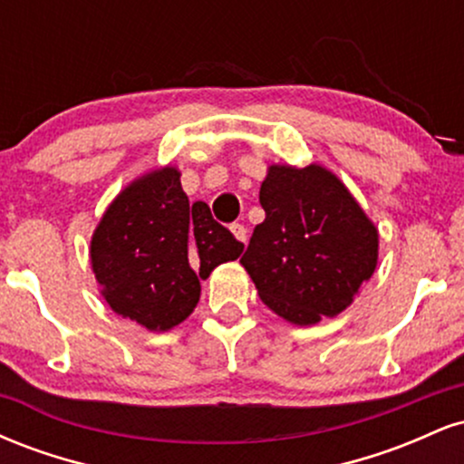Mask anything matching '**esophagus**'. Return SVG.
<instances>
[{"instance_id":"34e87169","label":"esophagus","mask_w":464,"mask_h":464,"mask_svg":"<svg viewBox=\"0 0 464 464\" xmlns=\"http://www.w3.org/2000/svg\"><path fill=\"white\" fill-rule=\"evenodd\" d=\"M231 233L233 236H236L239 242L242 244H246V237H248V231H246V227L244 225H239V222H233L231 225Z\"/></svg>"}]
</instances>
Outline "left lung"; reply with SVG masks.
Listing matches in <instances>:
<instances>
[{"instance_id":"obj_1","label":"left lung","mask_w":464,"mask_h":464,"mask_svg":"<svg viewBox=\"0 0 464 464\" xmlns=\"http://www.w3.org/2000/svg\"><path fill=\"white\" fill-rule=\"evenodd\" d=\"M266 220L239 259L275 314L316 324L347 310L377 266V228L321 165H270L259 189Z\"/></svg>"}]
</instances>
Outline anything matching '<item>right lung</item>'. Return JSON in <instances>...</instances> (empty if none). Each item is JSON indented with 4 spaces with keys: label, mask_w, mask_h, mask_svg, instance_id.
<instances>
[{
    "label": "right lung",
    "mask_w": 464,
    "mask_h": 464,
    "mask_svg": "<svg viewBox=\"0 0 464 464\" xmlns=\"http://www.w3.org/2000/svg\"><path fill=\"white\" fill-rule=\"evenodd\" d=\"M244 244L189 205L177 168L143 174L111 202L92 237V266L111 310L150 332H168L194 312L200 279L233 262Z\"/></svg>",
    "instance_id": "add662e5"
}]
</instances>
